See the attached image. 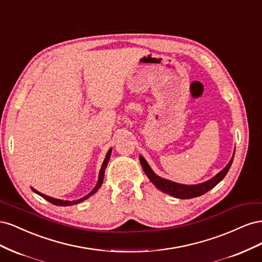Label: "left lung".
<instances>
[{
	"instance_id": "1",
	"label": "left lung",
	"mask_w": 262,
	"mask_h": 262,
	"mask_svg": "<svg viewBox=\"0 0 262 262\" xmlns=\"http://www.w3.org/2000/svg\"><path fill=\"white\" fill-rule=\"evenodd\" d=\"M234 155H235V149H234V153H233L231 161L228 162V164L223 169H222L220 172H217L216 175L212 177L211 179L204 181V182H201V184H196V185L178 184V182L162 178L158 175H156V173L153 171V169L150 168V166L148 165V163L146 162V160L143 156L140 155L139 158H140V163L142 165V168H143L148 179L152 181V184L157 189H160L161 191L167 193L171 196L178 198V199H191V198L200 196V195L204 194L205 192H208L209 190L215 187L220 181L223 180V178L228 172L229 168H231L233 160H234Z\"/></svg>"
}]
</instances>
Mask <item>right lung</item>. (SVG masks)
Instances as JSON below:
<instances>
[{
    "label": "right lung",
    "mask_w": 262,
    "mask_h": 262,
    "mask_svg": "<svg viewBox=\"0 0 262 262\" xmlns=\"http://www.w3.org/2000/svg\"><path fill=\"white\" fill-rule=\"evenodd\" d=\"M112 150H113V148H109V149H108V152H107V154H106L105 160H104V162H102V165H101V168H100V171H99L98 180H97V184H96V186L94 187V189L92 190V191H91L90 193H87L86 195H84L83 198H81V199H77V200H74V201L60 200V199H55V198H52V196H49V195H46V194H43V193H41V192H39V191H37L36 189H34L33 187H31V190H33V191H34V192H36L37 194H39L40 196H42L43 199L48 200L49 202H51V203H52V204H54V205H59V207H70V205H73V204L81 203V202H83L84 200L89 199V198H90V196H92L94 193H96V192L98 191V189L101 187V185H102V180H104L105 169H106L107 165H108L110 155H112Z\"/></svg>",
    "instance_id": "1"
}]
</instances>
